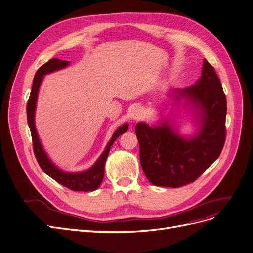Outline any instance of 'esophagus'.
<instances>
[{
    "label": "esophagus",
    "instance_id": "esophagus-1",
    "mask_svg": "<svg viewBox=\"0 0 253 253\" xmlns=\"http://www.w3.org/2000/svg\"><path fill=\"white\" fill-rule=\"evenodd\" d=\"M141 116H142V112H141L140 108H138V107H135L129 113V118L132 119V120L140 119Z\"/></svg>",
    "mask_w": 253,
    "mask_h": 253
}]
</instances>
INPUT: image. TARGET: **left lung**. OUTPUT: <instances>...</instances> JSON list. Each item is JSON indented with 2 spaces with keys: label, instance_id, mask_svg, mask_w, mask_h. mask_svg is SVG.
<instances>
[{
  "label": "left lung",
  "instance_id": "8db88e82",
  "mask_svg": "<svg viewBox=\"0 0 253 253\" xmlns=\"http://www.w3.org/2000/svg\"><path fill=\"white\" fill-rule=\"evenodd\" d=\"M169 112L156 123H138L135 132L145 176L156 186L177 188L194 182L220 156L225 142L227 102L213 67L203 60L201 76L194 85L168 92ZM193 117L195 130H179V110Z\"/></svg>",
  "mask_w": 253,
  "mask_h": 253
}]
</instances>
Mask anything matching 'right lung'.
Instances as JSON below:
<instances>
[{"instance_id": "obj_1", "label": "right lung", "mask_w": 253, "mask_h": 253, "mask_svg": "<svg viewBox=\"0 0 253 253\" xmlns=\"http://www.w3.org/2000/svg\"><path fill=\"white\" fill-rule=\"evenodd\" d=\"M69 65H70V62H68V60L52 58L48 63L42 65L37 71L33 78L32 90L27 103L28 126L32 136L34 155H36V158L43 172L47 173L49 177H51L56 182H58L59 184H62L74 191H93L99 187L103 180L104 164H106V160L108 158L111 146L120 135H123L128 129V124H124L115 130L114 134L112 135V138L109 140L108 144L104 147L103 152L98 157V159L95 161V163L88 169L73 172L66 171L63 170L62 169H59L57 165L51 160V158L48 156L47 152L43 149V146L42 144L36 127V110L40 86L42 84V82L43 81V76L58 70H62V69L67 68Z\"/></svg>"}]
</instances>
